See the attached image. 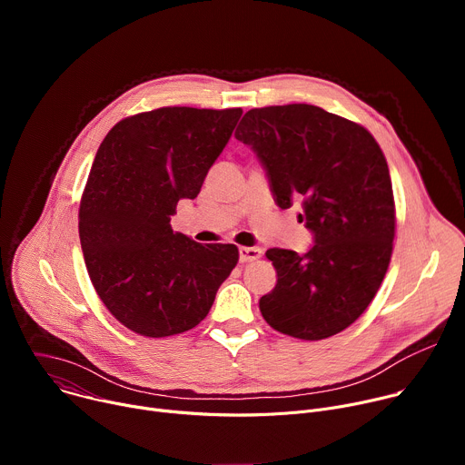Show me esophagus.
I'll return each mask as SVG.
<instances>
[{
    "instance_id": "esophagus-1",
    "label": "esophagus",
    "mask_w": 465,
    "mask_h": 465,
    "mask_svg": "<svg viewBox=\"0 0 465 465\" xmlns=\"http://www.w3.org/2000/svg\"><path fill=\"white\" fill-rule=\"evenodd\" d=\"M261 257V248L257 246H241L239 248V261L241 262H250Z\"/></svg>"
}]
</instances>
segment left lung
I'll list each match as a JSON object with an SVG mask.
<instances>
[{"mask_svg":"<svg viewBox=\"0 0 465 465\" xmlns=\"http://www.w3.org/2000/svg\"><path fill=\"white\" fill-rule=\"evenodd\" d=\"M235 138L267 173L274 203L312 233L305 253L271 248L278 283L261 296L271 327L302 341L341 333L370 305L391 257L395 210L384 154L370 132L312 104L252 108Z\"/></svg>","mask_w":465,"mask_h":465,"instance_id":"left-lung-1","label":"left lung"}]
</instances>
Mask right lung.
I'll list each match as a JSON object with an SVG mask.
<instances>
[{"instance_id":"1","label":"right lung","mask_w":465,"mask_h":465,"mask_svg":"<svg viewBox=\"0 0 465 465\" xmlns=\"http://www.w3.org/2000/svg\"><path fill=\"white\" fill-rule=\"evenodd\" d=\"M241 114L143 112L119 121L95 154L79 210L81 248L99 298L138 335L162 339L201 323L239 261L235 244L174 233L171 215L201 193Z\"/></svg>"}]
</instances>
